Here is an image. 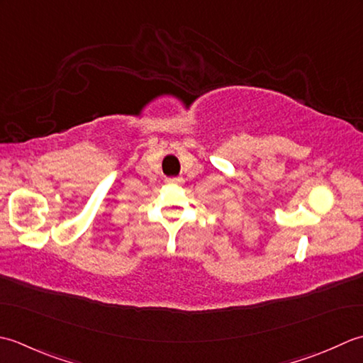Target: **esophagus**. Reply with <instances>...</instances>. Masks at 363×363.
Wrapping results in <instances>:
<instances>
[{
  "instance_id": "esophagus-1",
  "label": "esophagus",
  "mask_w": 363,
  "mask_h": 363,
  "mask_svg": "<svg viewBox=\"0 0 363 363\" xmlns=\"http://www.w3.org/2000/svg\"><path fill=\"white\" fill-rule=\"evenodd\" d=\"M169 184H180L183 182V179H180V177H171V179L166 180Z\"/></svg>"
}]
</instances>
